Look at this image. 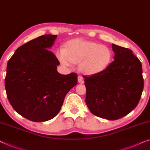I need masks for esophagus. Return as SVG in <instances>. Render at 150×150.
I'll return each instance as SVG.
<instances>
[{
    "mask_svg": "<svg viewBox=\"0 0 150 150\" xmlns=\"http://www.w3.org/2000/svg\"><path fill=\"white\" fill-rule=\"evenodd\" d=\"M77 80H78V82H79V83H83V77H82V76H81V75L78 76Z\"/></svg>",
    "mask_w": 150,
    "mask_h": 150,
    "instance_id": "obj_1",
    "label": "esophagus"
}]
</instances>
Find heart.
<instances>
[{
  "label": "heart",
  "mask_w": 150,
  "mask_h": 150,
  "mask_svg": "<svg viewBox=\"0 0 150 150\" xmlns=\"http://www.w3.org/2000/svg\"><path fill=\"white\" fill-rule=\"evenodd\" d=\"M58 60L65 67L79 63V69L86 75L102 73L112 61L113 53L108 46L82 38L69 40L64 48L56 52Z\"/></svg>",
  "instance_id": "b5f03b06"
}]
</instances>
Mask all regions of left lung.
Wrapping results in <instances>:
<instances>
[{
  "label": "left lung",
  "mask_w": 150,
  "mask_h": 150,
  "mask_svg": "<svg viewBox=\"0 0 150 150\" xmlns=\"http://www.w3.org/2000/svg\"><path fill=\"white\" fill-rule=\"evenodd\" d=\"M114 61L98 74L84 76L86 103L96 117L117 120L139 103L144 89L142 65L132 50L112 44Z\"/></svg>",
  "instance_id": "1"
}]
</instances>
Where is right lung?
<instances>
[{"label": "right lung", "mask_w": 150, "mask_h": 150, "mask_svg": "<svg viewBox=\"0 0 150 150\" xmlns=\"http://www.w3.org/2000/svg\"><path fill=\"white\" fill-rule=\"evenodd\" d=\"M57 35H43L18 48L8 60L4 85L8 100L18 114L44 122L61 110L67 93L77 83V75L58 73L59 61L48 50Z\"/></svg>", "instance_id": "right-lung-1"}]
</instances>
